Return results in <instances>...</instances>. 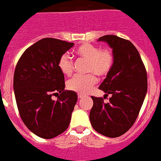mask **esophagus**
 Wrapping results in <instances>:
<instances>
[{
	"instance_id": "34e87169",
	"label": "esophagus",
	"mask_w": 161,
	"mask_h": 161,
	"mask_svg": "<svg viewBox=\"0 0 161 161\" xmlns=\"http://www.w3.org/2000/svg\"><path fill=\"white\" fill-rule=\"evenodd\" d=\"M83 96H84V95H81V94H79V95H78V97H79V98H83Z\"/></svg>"
}]
</instances>
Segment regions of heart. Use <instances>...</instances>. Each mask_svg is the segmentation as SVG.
Returning a JSON list of instances; mask_svg holds the SVG:
<instances>
[{"instance_id":"1","label":"heart","mask_w":161,"mask_h":161,"mask_svg":"<svg viewBox=\"0 0 161 161\" xmlns=\"http://www.w3.org/2000/svg\"><path fill=\"white\" fill-rule=\"evenodd\" d=\"M75 53L79 58L86 60V71L91 73L85 75H75L68 81L67 88L81 95H85L97 82V78L94 73L99 77H105L110 73L114 65V53L110 47L100 48L91 43L81 45L76 49ZM58 66L64 75L70 76L73 74V61L66 53L59 58Z\"/></svg>"}]
</instances>
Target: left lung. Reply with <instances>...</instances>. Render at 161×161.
Here are the masks:
<instances>
[{"mask_svg":"<svg viewBox=\"0 0 161 161\" xmlns=\"http://www.w3.org/2000/svg\"><path fill=\"white\" fill-rule=\"evenodd\" d=\"M98 41L108 42L113 50L114 65L99 89L107 97L91 96L93 107L90 120L94 129L105 136L115 138L127 132L138 117L147 90L145 66L137 49L128 40L105 35Z\"/></svg>","mask_w":161,"mask_h":161,"instance_id":"8db88e82","label":"left lung"}]
</instances>
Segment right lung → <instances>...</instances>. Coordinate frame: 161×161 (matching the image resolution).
I'll list each match as a JSON object with an SVG mask.
<instances>
[{"mask_svg": "<svg viewBox=\"0 0 161 161\" xmlns=\"http://www.w3.org/2000/svg\"><path fill=\"white\" fill-rule=\"evenodd\" d=\"M74 43L46 37L25 50L15 68L14 90L20 116L29 129L43 139L64 132L77 103V94L65 91L58 62ZM59 93L57 101L51 97Z\"/></svg>", "mask_w": 161, "mask_h": 161, "instance_id": "right-lung-1", "label": "right lung"}]
</instances>
